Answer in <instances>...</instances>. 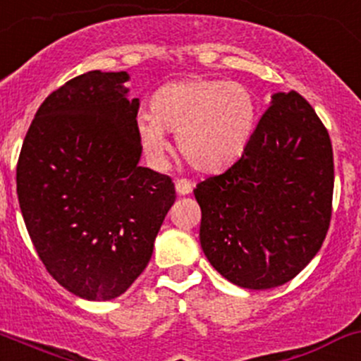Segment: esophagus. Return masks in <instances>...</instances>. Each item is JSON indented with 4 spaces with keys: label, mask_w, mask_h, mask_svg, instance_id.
<instances>
[{
    "label": "esophagus",
    "mask_w": 361,
    "mask_h": 361,
    "mask_svg": "<svg viewBox=\"0 0 361 361\" xmlns=\"http://www.w3.org/2000/svg\"><path fill=\"white\" fill-rule=\"evenodd\" d=\"M174 188H176L178 195H188V193L192 192L193 185H192V181H188V180H185V178H181V180L174 181Z\"/></svg>",
    "instance_id": "esophagus-1"
}]
</instances>
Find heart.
Segmentation results:
<instances>
[{"label": "heart", "mask_w": 361, "mask_h": 361, "mask_svg": "<svg viewBox=\"0 0 361 361\" xmlns=\"http://www.w3.org/2000/svg\"><path fill=\"white\" fill-rule=\"evenodd\" d=\"M256 94L242 82L185 79L168 82L152 97V112L140 114L136 133L154 164L166 162V131L188 164L204 173L230 168L247 150L257 126Z\"/></svg>", "instance_id": "heart-1"}]
</instances>
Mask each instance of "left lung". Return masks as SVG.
Listing matches in <instances>:
<instances>
[{
    "mask_svg": "<svg viewBox=\"0 0 361 361\" xmlns=\"http://www.w3.org/2000/svg\"><path fill=\"white\" fill-rule=\"evenodd\" d=\"M247 150L193 190L200 245L216 271L244 289L294 279L318 252L332 214L329 133L295 91L273 93Z\"/></svg>",
    "mask_w": 361,
    "mask_h": 361,
    "instance_id": "8db88e82",
    "label": "left lung"
}]
</instances>
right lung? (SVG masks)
<instances>
[{
  "label": "right lung",
  "instance_id": "right-lung-1",
  "mask_svg": "<svg viewBox=\"0 0 361 361\" xmlns=\"http://www.w3.org/2000/svg\"><path fill=\"white\" fill-rule=\"evenodd\" d=\"M130 74L90 71L41 104L17 164V195L37 256L88 301L124 294L147 268L174 183L138 164Z\"/></svg>",
  "mask_w": 361,
  "mask_h": 361
}]
</instances>
